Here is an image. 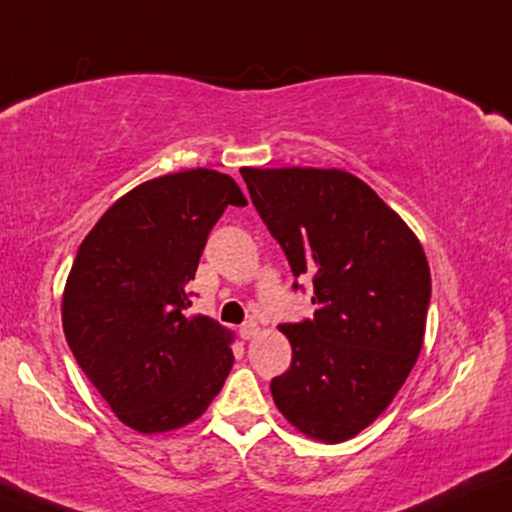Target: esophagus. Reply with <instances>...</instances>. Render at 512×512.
I'll return each instance as SVG.
<instances>
[{
	"instance_id": "esophagus-1",
	"label": "esophagus",
	"mask_w": 512,
	"mask_h": 512,
	"mask_svg": "<svg viewBox=\"0 0 512 512\" xmlns=\"http://www.w3.org/2000/svg\"><path fill=\"white\" fill-rule=\"evenodd\" d=\"M257 333H260V326H257L255 321H245L243 326L238 328V335H241L243 340H252V338H255Z\"/></svg>"
}]
</instances>
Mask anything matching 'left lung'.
I'll list each match as a JSON object with an SVG mask.
<instances>
[{"mask_svg": "<svg viewBox=\"0 0 512 512\" xmlns=\"http://www.w3.org/2000/svg\"><path fill=\"white\" fill-rule=\"evenodd\" d=\"M241 174L293 276H309L314 286V319L278 326L293 361L271 380V394L304 435L345 442L390 406L416 364L432 290L425 252L354 174L316 167Z\"/></svg>", "mask_w": 512, "mask_h": 512, "instance_id": "obj_1", "label": "left lung"}]
</instances>
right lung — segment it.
<instances>
[{"instance_id": "right-lung-1", "label": "right lung", "mask_w": 512, "mask_h": 512, "mask_svg": "<svg viewBox=\"0 0 512 512\" xmlns=\"http://www.w3.org/2000/svg\"><path fill=\"white\" fill-rule=\"evenodd\" d=\"M229 205H245L229 174H165L115 200L77 250L63 333L115 416L141 435L203 416L234 366L231 333L186 316V286Z\"/></svg>"}]
</instances>
